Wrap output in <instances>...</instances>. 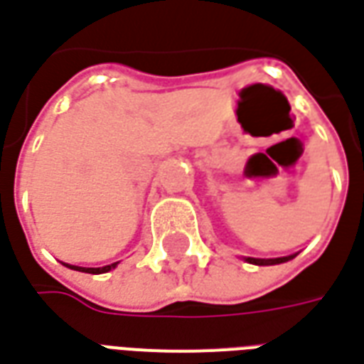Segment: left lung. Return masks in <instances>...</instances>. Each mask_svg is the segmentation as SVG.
Wrapping results in <instances>:
<instances>
[{"instance_id":"8db88e82","label":"left lung","mask_w":364,"mask_h":364,"mask_svg":"<svg viewBox=\"0 0 364 364\" xmlns=\"http://www.w3.org/2000/svg\"><path fill=\"white\" fill-rule=\"evenodd\" d=\"M294 255H289V257H277V259H255V257H247V263H253V265H279V263H284V261H290Z\"/></svg>"}]
</instances>
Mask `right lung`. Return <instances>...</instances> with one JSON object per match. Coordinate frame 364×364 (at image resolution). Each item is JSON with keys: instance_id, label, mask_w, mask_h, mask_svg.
<instances>
[{"instance_id": "add662e5", "label": "right lung", "mask_w": 364, "mask_h": 364, "mask_svg": "<svg viewBox=\"0 0 364 364\" xmlns=\"http://www.w3.org/2000/svg\"><path fill=\"white\" fill-rule=\"evenodd\" d=\"M68 267L74 269V271H82V273L101 274V273H107V271H111V269L117 267V263H111V265H105V267H77V265H68Z\"/></svg>"}]
</instances>
